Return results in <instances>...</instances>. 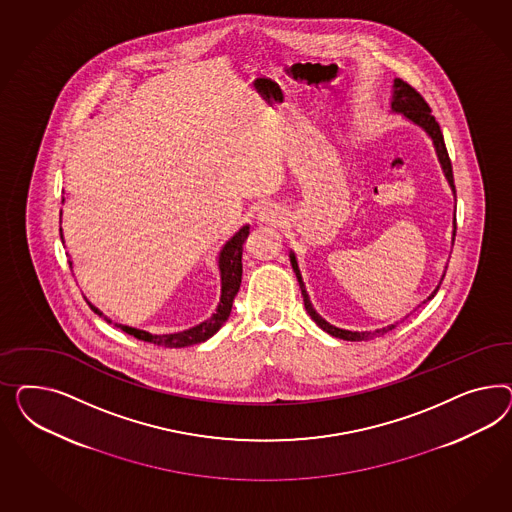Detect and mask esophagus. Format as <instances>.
I'll use <instances>...</instances> for the list:
<instances>
[{"label":"esophagus","instance_id":"34e87169","mask_svg":"<svg viewBox=\"0 0 512 512\" xmlns=\"http://www.w3.org/2000/svg\"><path fill=\"white\" fill-rule=\"evenodd\" d=\"M279 212L276 210V206H264L263 212H261V221H270V223H276L279 219Z\"/></svg>","mask_w":512,"mask_h":512}]
</instances>
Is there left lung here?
<instances>
[{"mask_svg": "<svg viewBox=\"0 0 512 512\" xmlns=\"http://www.w3.org/2000/svg\"><path fill=\"white\" fill-rule=\"evenodd\" d=\"M392 110H396V112H403V116H407L409 120H413L415 124H419L420 127H424V129L428 131V135H430L432 140H434L435 152H437V157H439V161H441L443 172H445V176H447V180H449L450 187H452V191H454V195H456L454 176H452V165H450V157L449 152H447V146H445V139H443L441 127H439L437 120L432 116V109H430V105L426 103V99H424V97H422V95H420V93L417 92L411 84L403 82L402 78H396V80H394V99H392ZM454 236H456V219H454ZM289 257H291V264H293L296 279H298L300 289H302V296H304V306H306V311L310 313L311 319H313L317 325L321 326L325 332H328L330 336L347 341H366L372 340V338H377V336H383L385 332L394 328V325H390L387 326V328H379V330H375V332H351V330H341V328H336V326L328 325L325 319H323V317H319V313L313 310V306H311L310 298H308V293H306V287H304V281H302L300 270H298V264H296L295 253H291ZM437 291H439V285H437V289H435L434 293L428 296V300H432Z\"/></svg>", "mask_w": 512, "mask_h": 512, "instance_id": "1", "label": "left lung"}]
</instances>
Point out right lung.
Here are the masks:
<instances>
[{
    "instance_id": "add662e5",
    "label": "right lung",
    "mask_w": 512,
    "mask_h": 512,
    "mask_svg": "<svg viewBox=\"0 0 512 512\" xmlns=\"http://www.w3.org/2000/svg\"><path fill=\"white\" fill-rule=\"evenodd\" d=\"M62 231V229H60ZM249 234V225H244L233 238L223 246L219 253V270H221V300L217 304V310L210 319L202 321L201 325L193 326L184 332L178 334H163V336H154L150 332L137 330L131 326L116 325L122 328L125 334L135 336L137 340L150 341L154 345L161 347H187V345H195L201 343L208 338H212L217 330L223 326V323L229 319L231 310H233V300L238 289H240V281H242V244ZM97 315H101V311L90 306ZM109 321V319H107ZM110 323V321H109Z\"/></svg>"
}]
</instances>
